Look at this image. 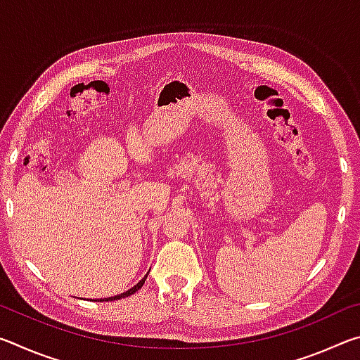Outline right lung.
I'll return each instance as SVG.
<instances>
[{
  "label": "right lung",
  "mask_w": 360,
  "mask_h": 360,
  "mask_svg": "<svg viewBox=\"0 0 360 360\" xmlns=\"http://www.w3.org/2000/svg\"><path fill=\"white\" fill-rule=\"evenodd\" d=\"M146 278L148 276H144L141 281H139L135 288H131L130 290H127V292H124V294H120V295H115V297H109V298H105V300H100V302H112V300H119V298H125V297H130V295H133L135 294L136 290H139L143 288V284H144V281H146Z\"/></svg>",
  "instance_id": "add662e5"
}]
</instances>
